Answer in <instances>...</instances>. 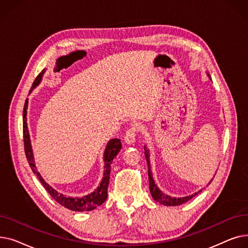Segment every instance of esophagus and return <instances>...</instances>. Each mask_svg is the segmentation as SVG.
Instances as JSON below:
<instances>
[{"mask_svg": "<svg viewBox=\"0 0 248 248\" xmlns=\"http://www.w3.org/2000/svg\"><path fill=\"white\" fill-rule=\"evenodd\" d=\"M136 133H137V128L135 125L129 127L126 133H125V136H124V141L125 144L127 145H134L135 141H136Z\"/></svg>", "mask_w": 248, "mask_h": 248, "instance_id": "34e87169", "label": "esophagus"}]
</instances>
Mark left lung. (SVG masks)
I'll return each mask as SVG.
<instances>
[{
	"mask_svg": "<svg viewBox=\"0 0 248 248\" xmlns=\"http://www.w3.org/2000/svg\"><path fill=\"white\" fill-rule=\"evenodd\" d=\"M207 75H208V77L210 78V80H212L211 77H210V74L207 73ZM144 149H145V157H146V160H147V163H148V174H149V182H150V192H151L152 197H153L155 201H158L159 203H161V204H163V205H166V206H179V205H182V204H184L185 202L189 201V200L192 199L194 196H196V195H197L198 193L201 192V190H200V191H198V192H196V193H194V194H192V195H189V196L178 197V198L172 197V196H169V195L164 194V193L159 189V187H158L157 185H155V180H154V178H153V174H152V171H151L150 153H149V150H148L147 146H145ZM212 180H213V179H212ZM212 180H211V181H212ZM211 181L209 182V184L211 183Z\"/></svg>",
	"mask_w": 248,
	"mask_h": 248,
	"instance_id": "left-lung-1",
	"label": "left lung"
}]
</instances>
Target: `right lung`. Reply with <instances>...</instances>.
<instances>
[{"label":"right lung","instance_id":"1","mask_svg":"<svg viewBox=\"0 0 248 248\" xmlns=\"http://www.w3.org/2000/svg\"><path fill=\"white\" fill-rule=\"evenodd\" d=\"M45 69L42 70V72L37 76L35 81L33 82V85L30 89L31 93L33 89L36 88L39 84H40L43 75L45 73ZM27 109H28V98L25 101L24 110H23V133H24V146H25V154L27 157L28 163L32 169L33 173L37 176L39 181L41 182L46 191L50 194V196L53 198L56 202H58L63 207L67 208V209L71 211H77V212H84V211H91L95 209L98 206H100L108 198V187L109 183V176H110V167L113 159L116 157L122 150V141L119 139H112L109 140L108 145L106 147L103 153V162H104V171H103V177L99 183V186L91 192L88 195H85L83 197H67L65 195L59 193L54 188H52L49 184H47L45 180L42 178L40 173L38 172L37 167L34 160V154L32 150L31 145V139L29 134V128L27 124Z\"/></svg>","mask_w":248,"mask_h":248}]
</instances>
